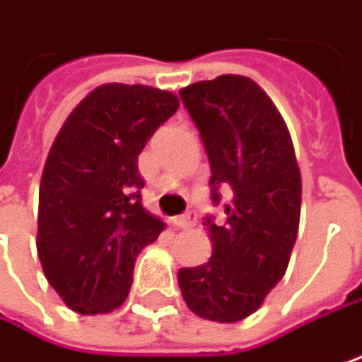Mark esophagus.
Returning a JSON list of instances; mask_svg holds the SVG:
<instances>
[{
  "label": "esophagus",
  "instance_id": "34e87169",
  "mask_svg": "<svg viewBox=\"0 0 362 362\" xmlns=\"http://www.w3.org/2000/svg\"><path fill=\"white\" fill-rule=\"evenodd\" d=\"M194 223H197V214L194 211H188V214L174 219V226H178V228H192Z\"/></svg>",
  "mask_w": 362,
  "mask_h": 362
}]
</instances>
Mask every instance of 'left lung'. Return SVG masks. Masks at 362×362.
I'll return each instance as SVG.
<instances>
[{"label":"left lung","instance_id":"left-lung-1","mask_svg":"<svg viewBox=\"0 0 362 362\" xmlns=\"http://www.w3.org/2000/svg\"><path fill=\"white\" fill-rule=\"evenodd\" d=\"M211 165V197L230 190L226 223L205 217L214 255L178 272L188 309L234 323L257 311L284 278L300 221V170L290 132L267 93L223 74L180 90Z\"/></svg>","mask_w":362,"mask_h":362}]
</instances>
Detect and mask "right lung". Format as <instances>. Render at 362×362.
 <instances>
[{"label": "right lung", "mask_w": 362, "mask_h": 362, "mask_svg": "<svg viewBox=\"0 0 362 362\" xmlns=\"http://www.w3.org/2000/svg\"><path fill=\"white\" fill-rule=\"evenodd\" d=\"M178 105L170 90L103 84L57 132L39 188L37 252L72 311L117 309L130 292L139 252L165 228L143 207L139 155Z\"/></svg>", "instance_id": "right-lung-1"}]
</instances>
